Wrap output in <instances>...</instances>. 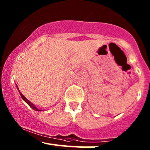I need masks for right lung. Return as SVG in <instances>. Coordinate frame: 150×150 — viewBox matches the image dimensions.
<instances>
[{
  "label": "right lung",
  "instance_id": "obj_1",
  "mask_svg": "<svg viewBox=\"0 0 150 150\" xmlns=\"http://www.w3.org/2000/svg\"><path fill=\"white\" fill-rule=\"evenodd\" d=\"M18 91H19V92H20V95H21V97H22V99H23V100H24V101H25V102H26V103H27V104H28V105H29V106H30L31 108H33V109H34V110H35V111H41V110H39V108H37V107H36V106H34V105L33 104H32V102H30V101H29V100H28V99H26V98L25 97V96H24V95H23V94H22V93H20V90H19V89H18Z\"/></svg>",
  "mask_w": 150,
  "mask_h": 150
}]
</instances>
